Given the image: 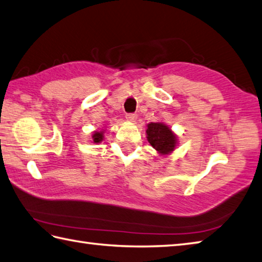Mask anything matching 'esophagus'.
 I'll list each match as a JSON object with an SVG mask.
<instances>
[{
	"instance_id": "obj_1",
	"label": "esophagus",
	"mask_w": 262,
	"mask_h": 262,
	"mask_svg": "<svg viewBox=\"0 0 262 262\" xmlns=\"http://www.w3.org/2000/svg\"><path fill=\"white\" fill-rule=\"evenodd\" d=\"M125 119H126V121H129V122H135L137 120V114H133V113L126 114Z\"/></svg>"
}]
</instances>
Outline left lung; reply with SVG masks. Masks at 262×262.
<instances>
[{
	"label": "left lung",
	"mask_w": 262,
	"mask_h": 262,
	"mask_svg": "<svg viewBox=\"0 0 262 262\" xmlns=\"http://www.w3.org/2000/svg\"><path fill=\"white\" fill-rule=\"evenodd\" d=\"M147 140L152 146V148L156 149L158 154L163 155H169L176 147L178 143V139L174 135V132L169 129V127L164 124L156 122V123H149L147 125Z\"/></svg>",
	"instance_id": "obj_1"
}]
</instances>
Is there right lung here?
<instances>
[{"mask_svg": "<svg viewBox=\"0 0 262 262\" xmlns=\"http://www.w3.org/2000/svg\"><path fill=\"white\" fill-rule=\"evenodd\" d=\"M103 138H104V130L103 131H95L94 135H93V140L95 143H99L103 141Z\"/></svg>", "mask_w": 262, "mask_h": 262, "instance_id": "add662e5", "label": "right lung"}]
</instances>
